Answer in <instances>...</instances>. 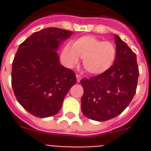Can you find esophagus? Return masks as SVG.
Returning <instances> with one entry per match:
<instances>
[{
  "label": "esophagus",
  "mask_w": 151,
  "mask_h": 151,
  "mask_svg": "<svg viewBox=\"0 0 151 151\" xmlns=\"http://www.w3.org/2000/svg\"><path fill=\"white\" fill-rule=\"evenodd\" d=\"M76 78H77V81H78V82H80V81L81 80V76L80 75V74H78V73H77V74H76Z\"/></svg>",
  "instance_id": "esophagus-1"
}]
</instances>
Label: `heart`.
I'll return each mask as SVG.
<instances>
[{
    "instance_id": "obj_1",
    "label": "heart",
    "mask_w": 151,
    "mask_h": 151,
    "mask_svg": "<svg viewBox=\"0 0 151 151\" xmlns=\"http://www.w3.org/2000/svg\"><path fill=\"white\" fill-rule=\"evenodd\" d=\"M116 48L110 41H103L96 37H81L73 41V45L66 44L61 52V59L66 66L73 67L83 59L85 70L92 74L102 73L114 63Z\"/></svg>"
}]
</instances>
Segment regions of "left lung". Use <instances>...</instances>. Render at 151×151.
I'll use <instances>...</instances> for the list:
<instances>
[{"mask_svg":"<svg viewBox=\"0 0 151 151\" xmlns=\"http://www.w3.org/2000/svg\"><path fill=\"white\" fill-rule=\"evenodd\" d=\"M114 63L105 72L83 78L81 111L85 117L103 122L122 114L136 92L139 66L136 55L117 35H115Z\"/></svg>","mask_w":151,"mask_h":151,"instance_id":"obj_1","label":"left lung"}]
</instances>
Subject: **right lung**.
I'll return each mask as SVG.
<instances>
[{"label":"right lung","instance_id":"add662e5","mask_svg":"<svg viewBox=\"0 0 151 151\" xmlns=\"http://www.w3.org/2000/svg\"><path fill=\"white\" fill-rule=\"evenodd\" d=\"M73 32L48 27L35 32L19 47L12 62V86L18 102L35 117L56 114L77 82L75 73L60 65L55 51Z\"/></svg>","mask_w":151,"mask_h":151}]
</instances>
